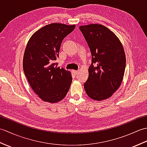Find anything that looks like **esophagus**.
<instances>
[{
  "label": "esophagus",
  "instance_id": "obj_1",
  "mask_svg": "<svg viewBox=\"0 0 147 147\" xmlns=\"http://www.w3.org/2000/svg\"><path fill=\"white\" fill-rule=\"evenodd\" d=\"M73 73L74 74H77L78 73V71H76V70H73Z\"/></svg>",
  "mask_w": 147,
  "mask_h": 147
}]
</instances>
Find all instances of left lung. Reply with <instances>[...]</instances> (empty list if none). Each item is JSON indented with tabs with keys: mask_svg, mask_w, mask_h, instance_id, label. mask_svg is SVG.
I'll list each match as a JSON object with an SVG mask.
<instances>
[{
	"mask_svg": "<svg viewBox=\"0 0 147 147\" xmlns=\"http://www.w3.org/2000/svg\"><path fill=\"white\" fill-rule=\"evenodd\" d=\"M92 54L88 80L84 83L87 95L103 100L112 95L120 86L126 67L123 46L115 34L102 24L81 26Z\"/></svg>",
	"mask_w": 147,
	"mask_h": 147,
	"instance_id": "8db88e82",
	"label": "left lung"
}]
</instances>
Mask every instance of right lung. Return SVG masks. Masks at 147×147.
I'll use <instances>...</instances> for the list:
<instances>
[{
	"instance_id": "add662e5",
	"label": "right lung",
	"mask_w": 147,
	"mask_h": 147,
	"mask_svg": "<svg viewBox=\"0 0 147 147\" xmlns=\"http://www.w3.org/2000/svg\"><path fill=\"white\" fill-rule=\"evenodd\" d=\"M75 27V24H47L33 34L27 43L23 71L34 92L43 101H61L70 88L73 80L71 73L57 67L55 61L62 40Z\"/></svg>"
}]
</instances>
